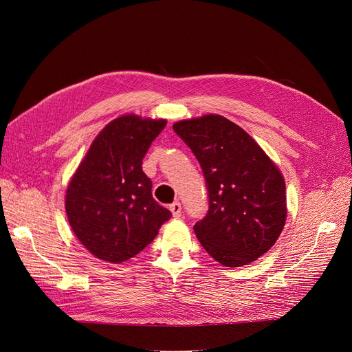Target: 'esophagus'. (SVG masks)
Listing matches in <instances>:
<instances>
[{
  "instance_id": "1",
  "label": "esophagus",
  "mask_w": 352,
  "mask_h": 352,
  "mask_svg": "<svg viewBox=\"0 0 352 352\" xmlns=\"http://www.w3.org/2000/svg\"><path fill=\"white\" fill-rule=\"evenodd\" d=\"M170 210H171V212H173L174 218H179V217L182 215V208H181V204H179L178 201L173 202V204L170 206Z\"/></svg>"
}]
</instances>
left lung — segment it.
Masks as SVG:
<instances>
[{"label":"left lung","instance_id":"left-lung-1","mask_svg":"<svg viewBox=\"0 0 352 352\" xmlns=\"http://www.w3.org/2000/svg\"><path fill=\"white\" fill-rule=\"evenodd\" d=\"M198 160L208 211L194 231L201 245L226 267H241L278 239L287 217L285 182L275 164L245 131L221 116L173 125Z\"/></svg>","mask_w":352,"mask_h":352}]
</instances>
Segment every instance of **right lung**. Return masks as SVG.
Returning a JSON list of instances; mask_svg holds the SVG:
<instances>
[{"mask_svg":"<svg viewBox=\"0 0 352 352\" xmlns=\"http://www.w3.org/2000/svg\"><path fill=\"white\" fill-rule=\"evenodd\" d=\"M165 125V120L137 116L111 121L69 182V226L101 260L118 264L135 256L173 215L153 198V182L142 171V158Z\"/></svg>","mask_w":352,"mask_h":352,"instance_id":"right-lung-1","label":"right lung"}]
</instances>
